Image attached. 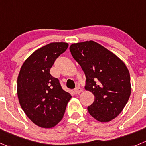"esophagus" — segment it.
<instances>
[{
    "instance_id": "esophagus-1",
    "label": "esophagus",
    "mask_w": 146,
    "mask_h": 146,
    "mask_svg": "<svg viewBox=\"0 0 146 146\" xmlns=\"http://www.w3.org/2000/svg\"><path fill=\"white\" fill-rule=\"evenodd\" d=\"M74 91H75V93H76V94H79V93H80L82 91H83V89H82L81 88H80V87H77V88H75Z\"/></svg>"
}]
</instances>
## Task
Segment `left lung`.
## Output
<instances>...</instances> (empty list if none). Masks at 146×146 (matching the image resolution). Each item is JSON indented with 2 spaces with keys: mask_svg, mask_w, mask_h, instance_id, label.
I'll list each match as a JSON object with an SVG mask.
<instances>
[{
  "mask_svg": "<svg viewBox=\"0 0 146 146\" xmlns=\"http://www.w3.org/2000/svg\"><path fill=\"white\" fill-rule=\"evenodd\" d=\"M70 51L86 77V90L95 96L88 111L99 122L116 118L131 92V78L125 63L116 55L93 40L73 43Z\"/></svg>",
  "mask_w": 146,
  "mask_h": 146,
  "instance_id": "obj_1",
  "label": "left lung"
}]
</instances>
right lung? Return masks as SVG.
I'll use <instances>...</instances> for the list:
<instances>
[{"instance_id": "1", "label": "right lung", "mask_w": 146, "mask_h": 146, "mask_svg": "<svg viewBox=\"0 0 146 146\" xmlns=\"http://www.w3.org/2000/svg\"><path fill=\"white\" fill-rule=\"evenodd\" d=\"M67 43H51L34 51L22 65L17 80L18 100L25 115L40 128H50L62 120L71 95L62 88L50 70Z\"/></svg>"}]
</instances>
